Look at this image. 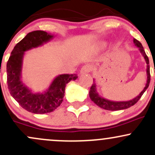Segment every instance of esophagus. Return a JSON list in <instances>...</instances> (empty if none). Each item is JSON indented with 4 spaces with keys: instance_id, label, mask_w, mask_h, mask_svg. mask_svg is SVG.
Segmentation results:
<instances>
[{
    "instance_id": "esophagus-1",
    "label": "esophagus",
    "mask_w": 155,
    "mask_h": 155,
    "mask_svg": "<svg viewBox=\"0 0 155 155\" xmlns=\"http://www.w3.org/2000/svg\"><path fill=\"white\" fill-rule=\"evenodd\" d=\"M92 67L90 64H85V65L83 66L80 70V74H88L91 71Z\"/></svg>"
}]
</instances>
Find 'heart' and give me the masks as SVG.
Here are the masks:
<instances>
[{"label": "heart", "instance_id": "1", "mask_svg": "<svg viewBox=\"0 0 155 155\" xmlns=\"http://www.w3.org/2000/svg\"><path fill=\"white\" fill-rule=\"evenodd\" d=\"M100 45H101V47H104V45H105V44H104V43H101Z\"/></svg>", "mask_w": 155, "mask_h": 155}]
</instances>
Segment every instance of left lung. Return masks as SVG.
Instances as JSON below:
<instances>
[{
  "mask_svg": "<svg viewBox=\"0 0 155 155\" xmlns=\"http://www.w3.org/2000/svg\"><path fill=\"white\" fill-rule=\"evenodd\" d=\"M133 42L135 44L136 47L139 48V51L141 53V54L143 57L144 59H145L146 62H147V84H146L145 87L143 88L142 91L140 92V94L133 99L130 100V101H110V100L107 99V98H104V97L101 96L98 94V91H97V85L96 83V80L93 79V84H92L91 90L89 92V96L90 98L92 101H93L97 106L99 107L104 109L107 110H111V111H115V110H124V109H127L130 107L133 106L138 101V100L141 98L144 92L147 90L149 87V83H150V68H149V58H148L147 55L146 54L145 51H144L143 47L142 44L140 43L138 40L136 39H134Z\"/></svg>",
  "mask_w": 155,
  "mask_h": 155,
  "instance_id": "8db88e82",
  "label": "left lung"
}]
</instances>
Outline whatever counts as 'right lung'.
I'll return each instance as SVG.
<instances>
[{
	"label": "right lung",
	"mask_w": 155,
	"mask_h": 155,
	"mask_svg": "<svg viewBox=\"0 0 155 155\" xmlns=\"http://www.w3.org/2000/svg\"><path fill=\"white\" fill-rule=\"evenodd\" d=\"M54 35L44 31L28 33L15 45L6 64L8 88L11 96L23 109L30 113H51L60 106L63 101L66 84L76 80V74H61L54 78L45 91L35 93L22 81V67L25 52L49 42Z\"/></svg>",
	"instance_id": "right-lung-1"
}]
</instances>
